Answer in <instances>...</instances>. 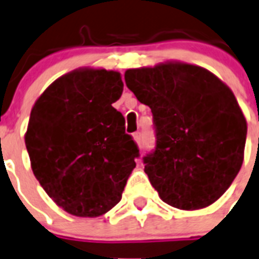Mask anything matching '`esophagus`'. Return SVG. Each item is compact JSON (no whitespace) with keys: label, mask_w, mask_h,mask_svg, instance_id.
<instances>
[{"label":"esophagus","mask_w":259,"mask_h":259,"mask_svg":"<svg viewBox=\"0 0 259 259\" xmlns=\"http://www.w3.org/2000/svg\"><path fill=\"white\" fill-rule=\"evenodd\" d=\"M133 138H134V141H136V142L138 145L142 144V133H140V132H137V133L133 134Z\"/></svg>","instance_id":"1"}]
</instances>
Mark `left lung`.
I'll list each match as a JSON object with an SVG mask.
<instances>
[{
  "label": "left lung",
  "mask_w": 259,
  "mask_h": 259,
  "mask_svg": "<svg viewBox=\"0 0 259 259\" xmlns=\"http://www.w3.org/2000/svg\"><path fill=\"white\" fill-rule=\"evenodd\" d=\"M125 82L153 113L157 141L144 163L161 199L181 210L215 202L242 166L247 133L229 86L182 62L129 69Z\"/></svg>",
  "instance_id": "1"
}]
</instances>
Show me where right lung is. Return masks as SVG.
<instances>
[{"instance_id": "add662e5", "label": "right lung", "mask_w": 259, "mask_h": 259, "mask_svg": "<svg viewBox=\"0 0 259 259\" xmlns=\"http://www.w3.org/2000/svg\"><path fill=\"white\" fill-rule=\"evenodd\" d=\"M123 82L118 71L78 69L35 101L25 134L31 170L65 211L98 217L121 201L140 150L111 105Z\"/></svg>"}]
</instances>
